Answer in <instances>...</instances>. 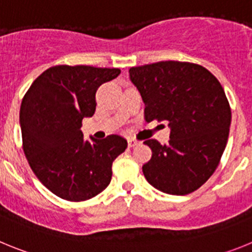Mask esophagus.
I'll return each mask as SVG.
<instances>
[{"instance_id": "obj_1", "label": "esophagus", "mask_w": 252, "mask_h": 252, "mask_svg": "<svg viewBox=\"0 0 252 252\" xmlns=\"http://www.w3.org/2000/svg\"><path fill=\"white\" fill-rule=\"evenodd\" d=\"M127 142H128V146H130V148H133V146L139 145V141L135 139H128Z\"/></svg>"}]
</instances>
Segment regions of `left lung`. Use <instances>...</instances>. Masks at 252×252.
Wrapping results in <instances>:
<instances>
[{
  "label": "left lung",
  "mask_w": 252,
  "mask_h": 252,
  "mask_svg": "<svg viewBox=\"0 0 252 252\" xmlns=\"http://www.w3.org/2000/svg\"><path fill=\"white\" fill-rule=\"evenodd\" d=\"M145 103V120L166 121L170 140L144 141L153 151L142 165L146 180L161 192L186 195L215 173L226 148L231 108L221 83L204 66L158 62L128 70Z\"/></svg>",
  "instance_id": "obj_1"
}]
</instances>
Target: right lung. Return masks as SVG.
<instances>
[{"mask_svg":"<svg viewBox=\"0 0 252 252\" xmlns=\"http://www.w3.org/2000/svg\"><path fill=\"white\" fill-rule=\"evenodd\" d=\"M117 68L55 65L32 82L20 108L22 148L37 179L70 202L91 199L107 188L112 162L127 148L119 135L83 139L82 120L95 111V92Z\"/></svg>","mask_w":252,"mask_h":252,"instance_id":"add662e5","label":"right lung"}]
</instances>
